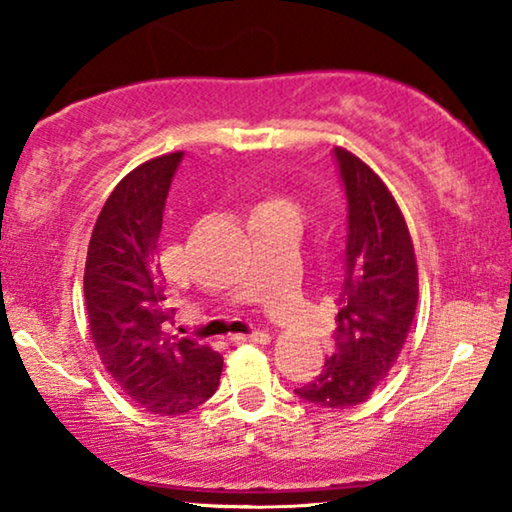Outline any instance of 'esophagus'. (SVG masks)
Instances as JSON below:
<instances>
[{
    "label": "esophagus",
    "mask_w": 512,
    "mask_h": 512,
    "mask_svg": "<svg viewBox=\"0 0 512 512\" xmlns=\"http://www.w3.org/2000/svg\"><path fill=\"white\" fill-rule=\"evenodd\" d=\"M230 342H235V345H244V342H270V333L268 331H254V333H240V335H230Z\"/></svg>",
    "instance_id": "1"
}]
</instances>
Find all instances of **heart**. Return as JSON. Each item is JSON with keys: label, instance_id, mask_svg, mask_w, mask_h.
I'll list each match as a JSON object with an SVG mask.
<instances>
[{"label": "heart", "instance_id": "obj_1", "mask_svg": "<svg viewBox=\"0 0 512 512\" xmlns=\"http://www.w3.org/2000/svg\"><path fill=\"white\" fill-rule=\"evenodd\" d=\"M272 205H279V202H272ZM272 205H265V207H272Z\"/></svg>", "mask_w": 512, "mask_h": 512}]
</instances>
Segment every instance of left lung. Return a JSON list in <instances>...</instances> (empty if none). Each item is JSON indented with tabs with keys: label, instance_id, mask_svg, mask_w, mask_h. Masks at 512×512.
I'll list each match as a JSON object with an SVG mask.
<instances>
[{
	"label": "left lung",
	"instance_id": "left-lung-1",
	"mask_svg": "<svg viewBox=\"0 0 512 512\" xmlns=\"http://www.w3.org/2000/svg\"><path fill=\"white\" fill-rule=\"evenodd\" d=\"M347 198L345 277L335 314V349L321 373L296 389L328 410L354 408L389 375L417 310L412 237L384 181L345 149H333Z\"/></svg>",
	"mask_w": 512,
	"mask_h": 512
}]
</instances>
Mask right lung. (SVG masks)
Returning <instances> with one entry per match:
<instances>
[{"label": "right lung", "mask_w": 512, "mask_h": 512, "mask_svg": "<svg viewBox=\"0 0 512 512\" xmlns=\"http://www.w3.org/2000/svg\"><path fill=\"white\" fill-rule=\"evenodd\" d=\"M184 151L135 167L104 202L88 244L83 296L90 338L118 387L146 412L184 415L214 396L223 356L170 333L158 247Z\"/></svg>", "instance_id": "add662e5"}]
</instances>
